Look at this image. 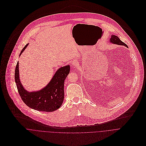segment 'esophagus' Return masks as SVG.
Instances as JSON below:
<instances>
[{
    "label": "esophagus",
    "mask_w": 146,
    "mask_h": 146,
    "mask_svg": "<svg viewBox=\"0 0 146 146\" xmlns=\"http://www.w3.org/2000/svg\"><path fill=\"white\" fill-rule=\"evenodd\" d=\"M71 64H72V65L74 67H78V62H77L76 60H74V61H72V62H71Z\"/></svg>",
    "instance_id": "1"
}]
</instances>
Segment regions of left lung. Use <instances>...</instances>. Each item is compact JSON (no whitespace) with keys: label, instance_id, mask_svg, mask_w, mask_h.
Segmentation results:
<instances>
[{"label":"left lung","instance_id":"obj_1","mask_svg":"<svg viewBox=\"0 0 146 146\" xmlns=\"http://www.w3.org/2000/svg\"><path fill=\"white\" fill-rule=\"evenodd\" d=\"M109 40H110V42L112 44H117V45H123V46L128 47L127 44H125L123 41H121L117 36H116L115 35H111V38H110Z\"/></svg>","mask_w":146,"mask_h":146}]
</instances>
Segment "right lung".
Returning <instances> with one entry per match:
<instances>
[{
  "instance_id": "right-lung-1",
  "label": "right lung",
  "mask_w": 146,
  "mask_h": 146,
  "mask_svg": "<svg viewBox=\"0 0 146 146\" xmlns=\"http://www.w3.org/2000/svg\"><path fill=\"white\" fill-rule=\"evenodd\" d=\"M28 45L27 44L22 49L19 56ZM70 71V65L59 68L44 88L36 92H29L24 88L21 82L18 62L15 70V81L22 101L27 106L36 110L46 112L56 110L63 104L64 98V80Z\"/></svg>"
}]
</instances>
